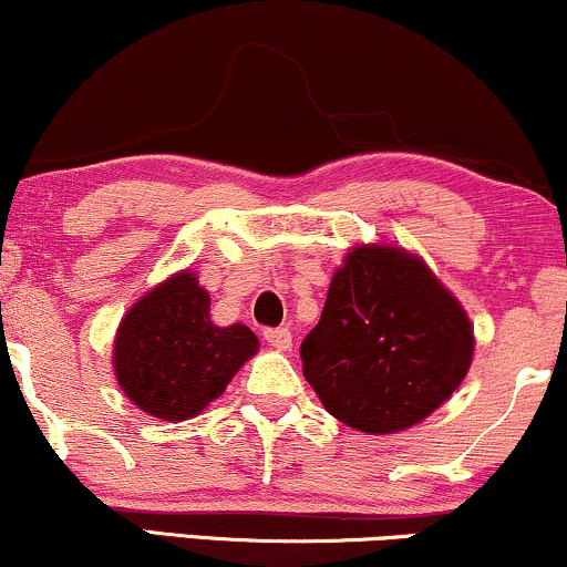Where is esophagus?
Masks as SVG:
<instances>
[{
	"label": "esophagus",
	"mask_w": 567,
	"mask_h": 567,
	"mask_svg": "<svg viewBox=\"0 0 567 567\" xmlns=\"http://www.w3.org/2000/svg\"><path fill=\"white\" fill-rule=\"evenodd\" d=\"M265 339H268V342L276 350H289L291 348L289 329H265Z\"/></svg>",
	"instance_id": "obj_1"
}]
</instances>
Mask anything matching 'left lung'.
I'll use <instances>...</instances> for the list:
<instances>
[{
    "instance_id": "obj_1",
    "label": "left lung",
    "mask_w": 567,
    "mask_h": 567,
    "mask_svg": "<svg viewBox=\"0 0 567 567\" xmlns=\"http://www.w3.org/2000/svg\"><path fill=\"white\" fill-rule=\"evenodd\" d=\"M472 348L467 312L422 259L358 246L331 278L299 358L331 416L390 435L449 401L467 377Z\"/></svg>"
}]
</instances>
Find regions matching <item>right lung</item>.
<instances>
[{"instance_id":"add662e5","label":"right lung","mask_w":567,"mask_h":567,"mask_svg":"<svg viewBox=\"0 0 567 567\" xmlns=\"http://www.w3.org/2000/svg\"><path fill=\"white\" fill-rule=\"evenodd\" d=\"M259 339L241 323L209 321V295L177 272L132 305L113 344L124 395L145 414L183 422L223 395Z\"/></svg>"}]
</instances>
